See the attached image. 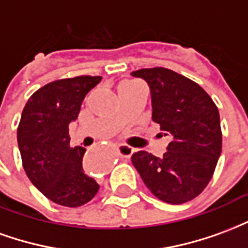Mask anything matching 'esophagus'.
Instances as JSON below:
<instances>
[{"instance_id":"34e87169","label":"esophagus","mask_w":248,"mask_h":248,"mask_svg":"<svg viewBox=\"0 0 248 248\" xmlns=\"http://www.w3.org/2000/svg\"><path fill=\"white\" fill-rule=\"evenodd\" d=\"M133 153H134V149L133 147H130L127 145H121L118 149V155L121 158H124V159H129L130 156L133 155Z\"/></svg>"}]
</instances>
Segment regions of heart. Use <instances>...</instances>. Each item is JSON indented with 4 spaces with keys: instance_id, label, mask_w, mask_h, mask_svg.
Instances as JSON below:
<instances>
[{
    "instance_id": "1",
    "label": "heart",
    "mask_w": 248,
    "mask_h": 248,
    "mask_svg": "<svg viewBox=\"0 0 248 248\" xmlns=\"http://www.w3.org/2000/svg\"><path fill=\"white\" fill-rule=\"evenodd\" d=\"M138 82H127V83H124V85H137Z\"/></svg>"
}]
</instances>
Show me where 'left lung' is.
I'll list each match as a JSON object with an SVG mask.
<instances>
[{
    "mask_svg": "<svg viewBox=\"0 0 248 248\" xmlns=\"http://www.w3.org/2000/svg\"><path fill=\"white\" fill-rule=\"evenodd\" d=\"M151 90L153 121L170 138L163 156L137 151L131 162L158 199L182 204L198 197L211 181L222 153L217 105L190 78L166 67L131 73Z\"/></svg>",
    "mask_w": 248,
    "mask_h": 248,
    "instance_id": "1",
    "label": "left lung"
}]
</instances>
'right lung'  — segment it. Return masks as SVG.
<instances>
[{"mask_svg":"<svg viewBox=\"0 0 248 248\" xmlns=\"http://www.w3.org/2000/svg\"><path fill=\"white\" fill-rule=\"evenodd\" d=\"M102 77L79 76L57 79L38 89L21 115L17 142L26 175L51 202L79 207L99 190L83 171L86 149L71 147L69 124L78 118L82 101Z\"/></svg>","mask_w":248,"mask_h":248,"instance_id":"add662e5","label":"right lung"}]
</instances>
